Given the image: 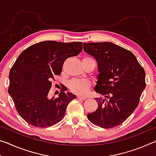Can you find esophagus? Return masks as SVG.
<instances>
[{"label": "esophagus", "mask_w": 156, "mask_h": 156, "mask_svg": "<svg viewBox=\"0 0 156 156\" xmlns=\"http://www.w3.org/2000/svg\"><path fill=\"white\" fill-rule=\"evenodd\" d=\"M77 99H78V100H86V99H87V98H85V97L78 96V97L77 98Z\"/></svg>", "instance_id": "obj_1"}]
</instances>
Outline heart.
Returning a JSON list of instances; mask_svg holds the SVG:
<instances>
[{"label": "heart", "mask_w": 156, "mask_h": 156, "mask_svg": "<svg viewBox=\"0 0 156 156\" xmlns=\"http://www.w3.org/2000/svg\"><path fill=\"white\" fill-rule=\"evenodd\" d=\"M84 58H91L89 57H85ZM68 87L70 91L76 94L84 96L87 94L91 87V83L84 79H73L68 83Z\"/></svg>", "instance_id": "obj_1"}]
</instances>
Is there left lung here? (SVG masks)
Returning <instances> with one entry per match:
<instances>
[{
  "mask_svg": "<svg viewBox=\"0 0 156 156\" xmlns=\"http://www.w3.org/2000/svg\"><path fill=\"white\" fill-rule=\"evenodd\" d=\"M96 60L99 74L94 90L98 109L88 113L91 122L110 129L122 124L134 112L146 87L145 72L130 51L110 42L83 44Z\"/></svg>",
  "mask_w": 156,
  "mask_h": 156,
  "instance_id": "left-lung-1",
  "label": "left lung"
}]
</instances>
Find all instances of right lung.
I'll return each mask as SVG.
<instances>
[{"instance_id":"obj_1","label":"right lung","mask_w":156,"mask_h":156,"mask_svg":"<svg viewBox=\"0 0 156 156\" xmlns=\"http://www.w3.org/2000/svg\"><path fill=\"white\" fill-rule=\"evenodd\" d=\"M82 50V42L47 41L31 45L19 55L10 70L8 92L18 114L28 124L48 127L64 118L68 104L76 96L63 89L55 99L49 100L47 95L65 60Z\"/></svg>"}]
</instances>
